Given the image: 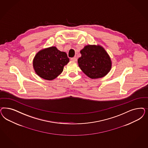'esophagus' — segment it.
<instances>
[{
	"label": "esophagus",
	"mask_w": 148,
	"mask_h": 148,
	"mask_svg": "<svg viewBox=\"0 0 148 148\" xmlns=\"http://www.w3.org/2000/svg\"><path fill=\"white\" fill-rule=\"evenodd\" d=\"M71 60L72 61H73V62H77V59L75 57L72 58Z\"/></svg>",
	"instance_id": "obj_1"
}]
</instances>
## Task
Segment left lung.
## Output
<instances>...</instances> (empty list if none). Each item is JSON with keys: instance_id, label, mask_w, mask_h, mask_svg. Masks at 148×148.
Instances as JSON below:
<instances>
[{"instance_id": "1", "label": "left lung", "mask_w": 148, "mask_h": 148, "mask_svg": "<svg viewBox=\"0 0 148 148\" xmlns=\"http://www.w3.org/2000/svg\"><path fill=\"white\" fill-rule=\"evenodd\" d=\"M80 52L81 57L78 59V66L91 79L103 77L111 70V59L105 48L100 45H86Z\"/></svg>"}]
</instances>
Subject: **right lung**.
<instances>
[{"instance_id": "right-lung-1", "label": "right lung", "mask_w": 148, "mask_h": 148, "mask_svg": "<svg viewBox=\"0 0 148 148\" xmlns=\"http://www.w3.org/2000/svg\"><path fill=\"white\" fill-rule=\"evenodd\" d=\"M67 54L55 46L43 48L34 58L33 66L38 76L52 81L62 73L64 67L69 62Z\"/></svg>"}]
</instances>
